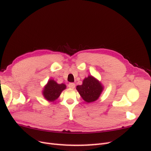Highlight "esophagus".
<instances>
[{
  "mask_svg": "<svg viewBox=\"0 0 151 151\" xmlns=\"http://www.w3.org/2000/svg\"><path fill=\"white\" fill-rule=\"evenodd\" d=\"M68 88H71V89H74V88H75L76 85H75V84H74V83H70L68 84Z\"/></svg>",
  "mask_w": 151,
  "mask_h": 151,
  "instance_id": "1",
  "label": "esophagus"
}]
</instances>
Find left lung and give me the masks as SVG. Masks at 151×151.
<instances>
[{"instance_id": "obj_1", "label": "left lung", "mask_w": 151, "mask_h": 151, "mask_svg": "<svg viewBox=\"0 0 151 151\" xmlns=\"http://www.w3.org/2000/svg\"><path fill=\"white\" fill-rule=\"evenodd\" d=\"M76 89L81 96L87 103L96 101L103 90V86L92 76H89L83 82V84L77 86Z\"/></svg>"}]
</instances>
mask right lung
<instances>
[{"instance_id":"1","label":"right lung","mask_w":151,"mask_h":151,"mask_svg":"<svg viewBox=\"0 0 151 151\" xmlns=\"http://www.w3.org/2000/svg\"><path fill=\"white\" fill-rule=\"evenodd\" d=\"M66 88L64 84H58L56 81L50 79L44 87L43 95L47 101L53 102L60 96L62 91Z\"/></svg>"}]
</instances>
